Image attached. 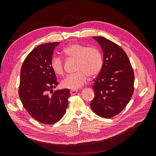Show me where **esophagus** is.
I'll return each instance as SVG.
<instances>
[{
	"label": "esophagus",
	"mask_w": 156,
	"mask_h": 156,
	"mask_svg": "<svg viewBox=\"0 0 156 156\" xmlns=\"http://www.w3.org/2000/svg\"><path fill=\"white\" fill-rule=\"evenodd\" d=\"M77 92H78L77 90H70V94L71 95H75V94H77Z\"/></svg>",
	"instance_id": "34e87169"
}]
</instances>
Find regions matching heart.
I'll return each instance as SVG.
<instances>
[{"label":"heart","instance_id":"1","mask_svg":"<svg viewBox=\"0 0 156 156\" xmlns=\"http://www.w3.org/2000/svg\"><path fill=\"white\" fill-rule=\"evenodd\" d=\"M63 53L68 58L77 60L76 70L74 74L68 75L63 79L61 84L64 88L76 90L87 82L88 76L94 77L101 72L103 60L101 51L94 47L73 44L66 47ZM51 66L58 75L64 73V60L54 56L51 60Z\"/></svg>","mask_w":156,"mask_h":156}]
</instances>
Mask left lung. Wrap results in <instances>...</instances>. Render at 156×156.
I'll use <instances>...</instances> for the list:
<instances>
[{
    "mask_svg": "<svg viewBox=\"0 0 156 156\" xmlns=\"http://www.w3.org/2000/svg\"><path fill=\"white\" fill-rule=\"evenodd\" d=\"M101 47L103 64L92 86V111L104 119H110L124 109L134 91L135 75L126 52L121 47L103 37L93 36Z\"/></svg>",
    "mask_w": 156,
    "mask_h": 156,
    "instance_id": "1",
    "label": "left lung"
}]
</instances>
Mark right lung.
Wrapping results in <instances>:
<instances>
[{
    "label": "right lung",
    "instance_id": "obj_1",
    "mask_svg": "<svg viewBox=\"0 0 156 156\" xmlns=\"http://www.w3.org/2000/svg\"><path fill=\"white\" fill-rule=\"evenodd\" d=\"M59 44L52 42L36 47L27 55L21 69L20 98L29 114L42 124L59 121L68 105L69 89L53 90L58 83L51 60Z\"/></svg>",
    "mask_w": 156,
    "mask_h": 156
}]
</instances>
